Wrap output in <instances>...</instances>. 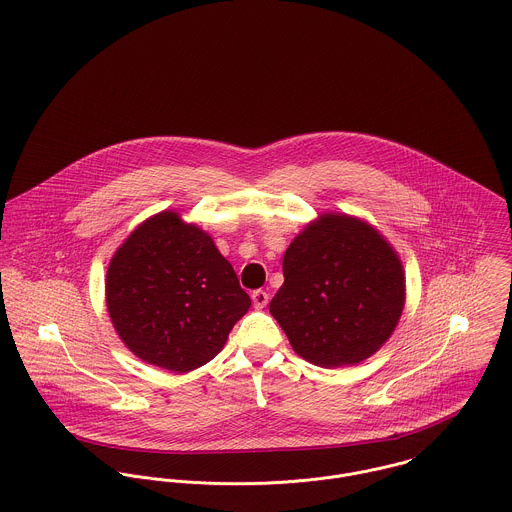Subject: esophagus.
<instances>
[{"instance_id":"esophagus-1","label":"esophagus","mask_w":512,"mask_h":512,"mask_svg":"<svg viewBox=\"0 0 512 512\" xmlns=\"http://www.w3.org/2000/svg\"><path fill=\"white\" fill-rule=\"evenodd\" d=\"M251 298H253L255 308H265V306H267V302H269V294H267L265 290H253Z\"/></svg>"}]
</instances>
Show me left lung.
<instances>
[{
  "instance_id": "1",
  "label": "left lung",
  "mask_w": 512,
  "mask_h": 512,
  "mask_svg": "<svg viewBox=\"0 0 512 512\" xmlns=\"http://www.w3.org/2000/svg\"><path fill=\"white\" fill-rule=\"evenodd\" d=\"M284 283L269 310L292 349L320 367L355 365L397 326L404 273L379 231L349 216H322L286 249Z\"/></svg>"
}]
</instances>
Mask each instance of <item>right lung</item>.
<instances>
[{
	"label": "right lung",
	"instance_id": "add662e5",
	"mask_svg": "<svg viewBox=\"0 0 512 512\" xmlns=\"http://www.w3.org/2000/svg\"><path fill=\"white\" fill-rule=\"evenodd\" d=\"M106 302L123 343L174 373L216 357L251 306L212 237L174 212L153 216L115 251Z\"/></svg>",
	"mask_w": 512,
	"mask_h": 512
}]
</instances>
